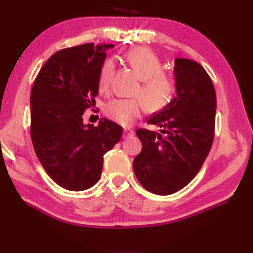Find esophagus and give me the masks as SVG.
Masks as SVG:
<instances>
[{
  "instance_id": "1",
  "label": "esophagus",
  "mask_w": 253,
  "mask_h": 253,
  "mask_svg": "<svg viewBox=\"0 0 253 253\" xmlns=\"http://www.w3.org/2000/svg\"><path fill=\"white\" fill-rule=\"evenodd\" d=\"M133 135V130L130 129V128H124V138H127V137H130Z\"/></svg>"
}]
</instances>
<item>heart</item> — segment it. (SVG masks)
<instances>
[{
    "mask_svg": "<svg viewBox=\"0 0 253 253\" xmlns=\"http://www.w3.org/2000/svg\"><path fill=\"white\" fill-rule=\"evenodd\" d=\"M126 61L141 79V85L136 91L140 98L115 99L107 103L104 113L110 120L121 125L129 126L146 111H160L169 104L176 91L173 76L162 71L163 64L153 51L147 47H135L126 54ZM115 74V64L106 60L100 69L99 90L109 93Z\"/></svg>",
    "mask_w": 253,
    "mask_h": 253,
    "instance_id": "obj_1",
    "label": "heart"
}]
</instances>
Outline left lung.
<instances>
[{
	"mask_svg": "<svg viewBox=\"0 0 253 253\" xmlns=\"http://www.w3.org/2000/svg\"><path fill=\"white\" fill-rule=\"evenodd\" d=\"M177 96L148 124L160 132L138 128L142 150L133 170L142 187L155 195H171L195 178L211 150L215 131L216 94L200 64L175 60Z\"/></svg>",
	"mask_w": 253,
	"mask_h": 253,
	"instance_id": "left-lung-1",
	"label": "left lung"
}]
</instances>
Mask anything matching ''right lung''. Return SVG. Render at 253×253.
Returning a JSON list of instances; mask_svg holds the SVG:
<instances>
[{
    "label": "right lung",
    "mask_w": 253,
    "mask_h": 253,
    "mask_svg": "<svg viewBox=\"0 0 253 253\" xmlns=\"http://www.w3.org/2000/svg\"><path fill=\"white\" fill-rule=\"evenodd\" d=\"M113 44L84 43L54 53L31 88L30 136L40 163L64 189L82 191L95 185L103 155L121 140L123 127L102 118L84 124L95 104L105 50Z\"/></svg>",
    "instance_id": "obj_1"
}]
</instances>
